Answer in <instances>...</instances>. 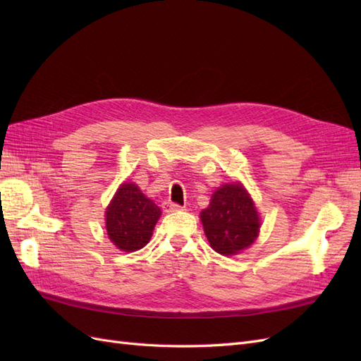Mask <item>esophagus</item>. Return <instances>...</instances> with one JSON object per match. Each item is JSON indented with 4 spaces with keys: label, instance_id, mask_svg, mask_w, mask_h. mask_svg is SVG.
<instances>
[{
    "label": "esophagus",
    "instance_id": "1",
    "mask_svg": "<svg viewBox=\"0 0 361 361\" xmlns=\"http://www.w3.org/2000/svg\"><path fill=\"white\" fill-rule=\"evenodd\" d=\"M162 209H164V212H173V211L182 209V206L178 204V203H173V202H164L162 203Z\"/></svg>",
    "mask_w": 361,
    "mask_h": 361
}]
</instances>
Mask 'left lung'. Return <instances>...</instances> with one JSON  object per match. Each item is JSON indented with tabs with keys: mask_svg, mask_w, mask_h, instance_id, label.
I'll return each instance as SVG.
<instances>
[{
	"mask_svg": "<svg viewBox=\"0 0 361 361\" xmlns=\"http://www.w3.org/2000/svg\"><path fill=\"white\" fill-rule=\"evenodd\" d=\"M207 241L216 253L231 256L250 247L259 235V215L239 183L218 188L207 209L200 214Z\"/></svg>",
	"mask_w": 361,
	"mask_h": 361,
	"instance_id": "left-lung-1",
	"label": "left lung"
}]
</instances>
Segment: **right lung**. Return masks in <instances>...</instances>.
<instances>
[{
    "label": "right lung",
    "instance_id": "right-lung-1",
    "mask_svg": "<svg viewBox=\"0 0 361 361\" xmlns=\"http://www.w3.org/2000/svg\"><path fill=\"white\" fill-rule=\"evenodd\" d=\"M159 215V207L135 183H123L105 212L108 236L123 251L143 248L149 243Z\"/></svg>",
    "mask_w": 361,
    "mask_h": 361
}]
</instances>
